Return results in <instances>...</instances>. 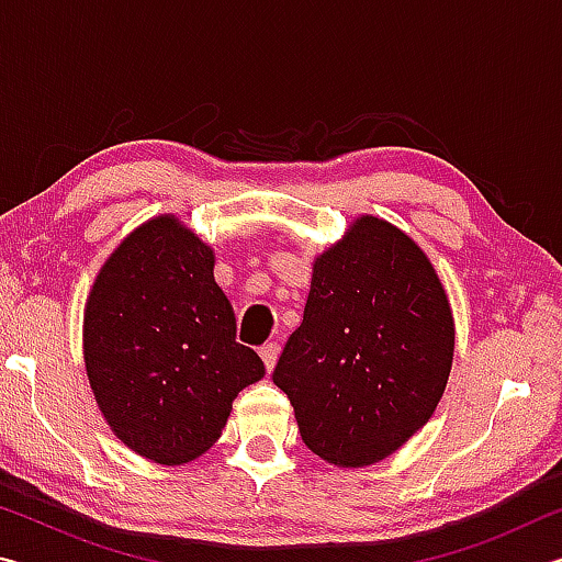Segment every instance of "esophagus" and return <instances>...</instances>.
<instances>
[{"label":"esophagus","instance_id":"34e87169","mask_svg":"<svg viewBox=\"0 0 562 562\" xmlns=\"http://www.w3.org/2000/svg\"><path fill=\"white\" fill-rule=\"evenodd\" d=\"M260 357L265 361V367H268V372H272L274 364H278V357H280V345L278 341H268V345L260 347Z\"/></svg>","mask_w":562,"mask_h":562}]
</instances>
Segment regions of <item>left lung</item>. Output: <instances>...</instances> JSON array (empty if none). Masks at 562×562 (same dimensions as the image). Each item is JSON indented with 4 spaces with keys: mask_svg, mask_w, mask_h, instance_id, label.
I'll list each match as a JSON object with an SVG mask.
<instances>
[{
    "mask_svg": "<svg viewBox=\"0 0 562 562\" xmlns=\"http://www.w3.org/2000/svg\"><path fill=\"white\" fill-rule=\"evenodd\" d=\"M453 337L449 297L422 247L361 215L315 260L302 325L272 382L312 453L361 469L429 422L449 382Z\"/></svg>",
    "mask_w": 562,
    "mask_h": 562,
    "instance_id": "8db88e82",
    "label": "left lung"
}]
</instances>
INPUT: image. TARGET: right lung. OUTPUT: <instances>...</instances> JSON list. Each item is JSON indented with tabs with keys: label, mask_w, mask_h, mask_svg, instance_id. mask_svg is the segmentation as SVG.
<instances>
[{
	"label": "right lung",
	"mask_w": 562,
	"mask_h": 562,
	"mask_svg": "<svg viewBox=\"0 0 562 562\" xmlns=\"http://www.w3.org/2000/svg\"><path fill=\"white\" fill-rule=\"evenodd\" d=\"M213 268L211 245L158 215L123 237L83 310V361L103 418L164 465L211 449L235 396L265 374L258 351L235 341Z\"/></svg>",
	"instance_id": "1"
}]
</instances>
